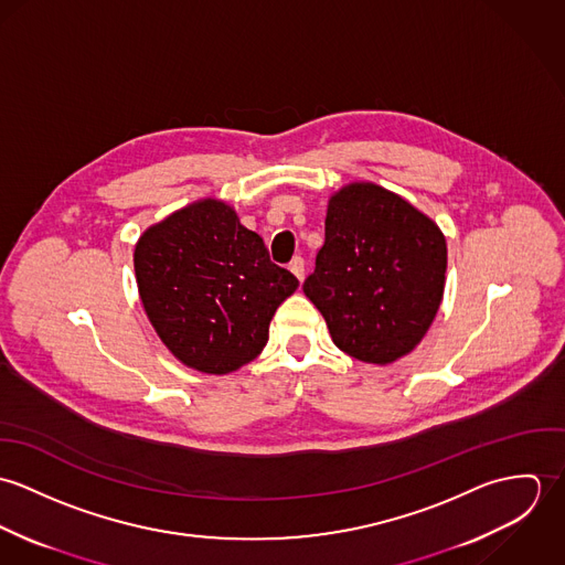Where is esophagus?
<instances>
[{
	"mask_svg": "<svg viewBox=\"0 0 565 565\" xmlns=\"http://www.w3.org/2000/svg\"><path fill=\"white\" fill-rule=\"evenodd\" d=\"M289 269L291 274H296V278L302 282L305 280V258L302 256H296L291 263H289Z\"/></svg>",
	"mask_w": 565,
	"mask_h": 565,
	"instance_id": "esophagus-1",
	"label": "esophagus"
}]
</instances>
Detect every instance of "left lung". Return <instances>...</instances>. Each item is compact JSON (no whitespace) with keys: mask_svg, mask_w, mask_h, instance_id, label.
Masks as SVG:
<instances>
[{"mask_svg":"<svg viewBox=\"0 0 565 565\" xmlns=\"http://www.w3.org/2000/svg\"><path fill=\"white\" fill-rule=\"evenodd\" d=\"M446 267L441 228L398 193L359 180L328 200L326 242L305 294L339 350L390 365L428 332Z\"/></svg>","mask_w":565,"mask_h":565,"instance_id":"1","label":"left lung"}]
</instances>
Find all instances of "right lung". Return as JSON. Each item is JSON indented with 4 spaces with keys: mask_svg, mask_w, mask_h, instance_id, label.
Returning <instances> with one entry per match:
<instances>
[{
    "mask_svg": "<svg viewBox=\"0 0 565 565\" xmlns=\"http://www.w3.org/2000/svg\"><path fill=\"white\" fill-rule=\"evenodd\" d=\"M135 276L164 348L215 376L263 352L276 309L298 289V278L274 265L263 239L217 198L150 226L135 245Z\"/></svg>",
    "mask_w": 565,
    "mask_h": 565,
    "instance_id": "1",
    "label": "right lung"
}]
</instances>
